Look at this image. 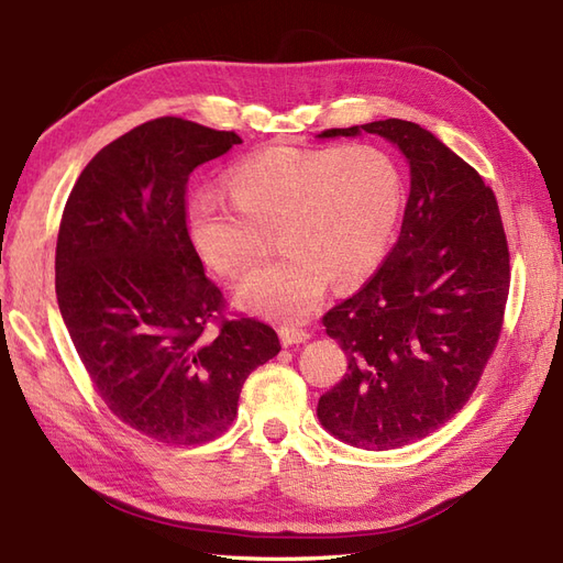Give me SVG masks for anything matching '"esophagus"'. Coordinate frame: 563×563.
I'll return each mask as SVG.
<instances>
[{"instance_id":"esophagus-1","label":"esophagus","mask_w":563,"mask_h":563,"mask_svg":"<svg viewBox=\"0 0 563 563\" xmlns=\"http://www.w3.org/2000/svg\"><path fill=\"white\" fill-rule=\"evenodd\" d=\"M279 336L284 346H294V344H306V341L312 336L308 329L291 327V324H282L279 327Z\"/></svg>"}]
</instances>
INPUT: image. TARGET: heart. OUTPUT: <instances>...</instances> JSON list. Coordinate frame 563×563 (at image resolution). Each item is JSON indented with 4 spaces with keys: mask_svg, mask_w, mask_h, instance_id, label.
<instances>
[{
    "mask_svg": "<svg viewBox=\"0 0 563 563\" xmlns=\"http://www.w3.org/2000/svg\"><path fill=\"white\" fill-rule=\"evenodd\" d=\"M229 188L231 198L210 190L190 200L188 236L212 269L239 277L277 231L286 253L245 274L236 298L282 320L306 318L332 279H365L385 257L404 210L399 164L369 143L260 150L231 167Z\"/></svg>",
    "mask_w": 563,
    "mask_h": 563,
    "instance_id": "b5f03b06",
    "label": "heart"
}]
</instances>
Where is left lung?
I'll use <instances>...</instances> for the list:
<instances>
[{"mask_svg":"<svg viewBox=\"0 0 563 563\" xmlns=\"http://www.w3.org/2000/svg\"><path fill=\"white\" fill-rule=\"evenodd\" d=\"M377 133L410 167L401 234L375 277L324 312L349 373L320 396L341 442L385 451L422 440L468 404L497 349L511 265L495 190L413 121L327 129Z\"/></svg>","mask_w":563,"mask_h":563,"instance_id":"obj_1","label":"left lung"}]
</instances>
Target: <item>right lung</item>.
I'll return each mask as SVG.
<instances>
[{"instance_id": "obj_1", "label": "right lung", "mask_w": 563, "mask_h": 563, "mask_svg": "<svg viewBox=\"0 0 563 563\" xmlns=\"http://www.w3.org/2000/svg\"><path fill=\"white\" fill-rule=\"evenodd\" d=\"M239 143L145 121L88 162L62 214L54 286L78 358L107 408L164 444L222 434L243 382L282 351L269 324L229 310L188 236L190 172Z\"/></svg>"}]
</instances>
